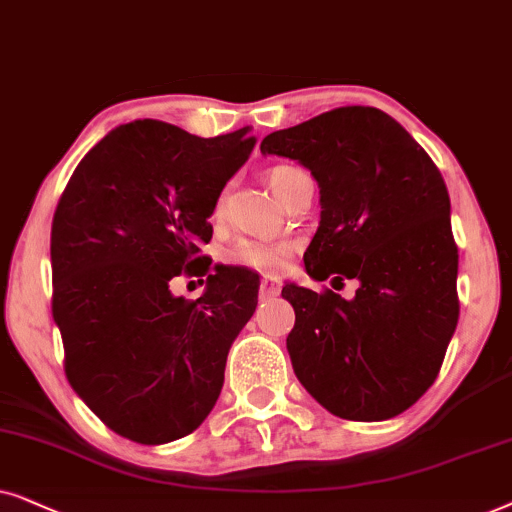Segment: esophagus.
I'll use <instances>...</instances> for the list:
<instances>
[{"instance_id": "34e87169", "label": "esophagus", "mask_w": 512, "mask_h": 512, "mask_svg": "<svg viewBox=\"0 0 512 512\" xmlns=\"http://www.w3.org/2000/svg\"><path fill=\"white\" fill-rule=\"evenodd\" d=\"M278 292H281V285H278L276 278L264 276L262 283H260V297L262 299H271V297H276Z\"/></svg>"}]
</instances>
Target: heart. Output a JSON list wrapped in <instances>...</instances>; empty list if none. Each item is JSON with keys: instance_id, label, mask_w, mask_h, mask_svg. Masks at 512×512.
I'll return each instance as SVG.
<instances>
[{"instance_id": "heart-1", "label": "heart", "mask_w": 512, "mask_h": 512, "mask_svg": "<svg viewBox=\"0 0 512 512\" xmlns=\"http://www.w3.org/2000/svg\"><path fill=\"white\" fill-rule=\"evenodd\" d=\"M299 173H302V170L292 166H276L269 170L267 180L278 199H283L290 180ZM222 206H224V196H220V201H217V210H222ZM290 255H292V245L288 243H269V241H257V238H243V241H238L234 248H231L229 260L234 264H241V267H250L257 271H278L288 264Z\"/></svg>"}]
</instances>
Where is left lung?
Masks as SVG:
<instances>
[{
    "mask_svg": "<svg viewBox=\"0 0 512 512\" xmlns=\"http://www.w3.org/2000/svg\"><path fill=\"white\" fill-rule=\"evenodd\" d=\"M260 149L318 182L306 274L358 281L353 299L285 283L292 370L335 417H398L431 388L459 323V252L438 166L393 117L360 105L271 133Z\"/></svg>",
    "mask_w": 512,
    "mask_h": 512,
    "instance_id": "left-lung-1",
    "label": "left lung"
}]
</instances>
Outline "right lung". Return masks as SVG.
Masks as SVG:
<instances>
[{"mask_svg":"<svg viewBox=\"0 0 512 512\" xmlns=\"http://www.w3.org/2000/svg\"><path fill=\"white\" fill-rule=\"evenodd\" d=\"M255 142L250 126L199 138L131 121L81 159L58 201L53 320L67 381L102 424L140 445L203 424L255 313L260 283L241 267H215L196 303L169 292L182 270L208 273V217Z\"/></svg>","mask_w":512,"mask_h":512,"instance_id":"1","label":"right lung"}]
</instances>
